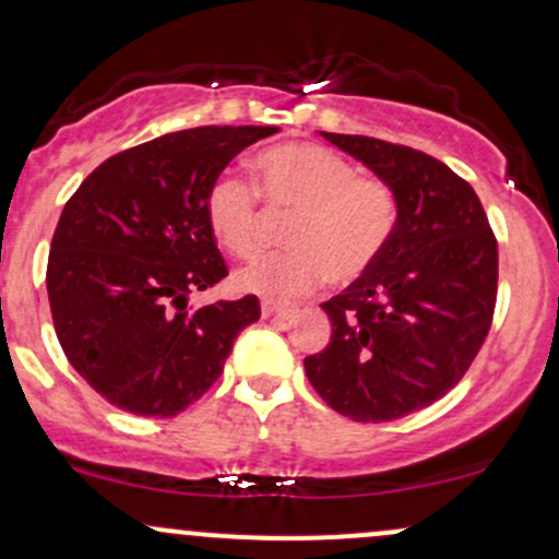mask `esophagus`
Returning <instances> with one entry per match:
<instances>
[{
  "label": "esophagus",
  "instance_id": "34e87169",
  "mask_svg": "<svg viewBox=\"0 0 559 559\" xmlns=\"http://www.w3.org/2000/svg\"><path fill=\"white\" fill-rule=\"evenodd\" d=\"M262 316L265 318H289L292 308H286V305H281V302H273V299H265V302H262Z\"/></svg>",
  "mask_w": 559,
  "mask_h": 559
}]
</instances>
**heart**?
I'll use <instances>...</instances> for the list:
<instances>
[{"instance_id":"1","label":"heart","mask_w":559,"mask_h":559,"mask_svg":"<svg viewBox=\"0 0 559 559\" xmlns=\"http://www.w3.org/2000/svg\"><path fill=\"white\" fill-rule=\"evenodd\" d=\"M257 188L219 175L206 193V223L233 257L249 260L265 243L267 213L289 217V251L241 270L243 289L275 299L302 297L323 278L347 286L371 273L397 225V195L382 177L358 175L349 158L316 143H284L257 153ZM263 200L259 201V195Z\"/></svg>"}]
</instances>
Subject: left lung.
Returning <instances> with one entry per match:
<instances>
[{
	"mask_svg": "<svg viewBox=\"0 0 559 559\" xmlns=\"http://www.w3.org/2000/svg\"><path fill=\"white\" fill-rule=\"evenodd\" d=\"M397 195L382 260L321 308L331 340L305 373L336 414L364 425L440 401L480 353L499 289V243L467 180L427 153L321 132Z\"/></svg>",
	"mask_w": 559,
	"mask_h": 559,
	"instance_id": "8db88e82",
	"label": "left lung"
}]
</instances>
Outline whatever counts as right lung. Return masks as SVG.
<instances>
[{
	"label": "right lung",
	"instance_id": "add662e5",
	"mask_svg": "<svg viewBox=\"0 0 559 559\" xmlns=\"http://www.w3.org/2000/svg\"><path fill=\"white\" fill-rule=\"evenodd\" d=\"M278 127H195L106 158L66 201L47 260L55 334L110 406L180 414L223 373L260 299L188 308L228 275L206 193L247 145Z\"/></svg>",
	"mask_w": 559,
	"mask_h": 559
}]
</instances>
